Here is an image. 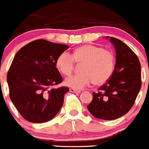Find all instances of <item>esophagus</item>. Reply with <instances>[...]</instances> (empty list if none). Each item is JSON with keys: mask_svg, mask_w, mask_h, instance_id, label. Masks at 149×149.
<instances>
[{"mask_svg": "<svg viewBox=\"0 0 149 149\" xmlns=\"http://www.w3.org/2000/svg\"><path fill=\"white\" fill-rule=\"evenodd\" d=\"M70 91L72 93H80V91H77V90H75L74 88H70Z\"/></svg>", "mask_w": 149, "mask_h": 149, "instance_id": "obj_1", "label": "esophagus"}]
</instances>
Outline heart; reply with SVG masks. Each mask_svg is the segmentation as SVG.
Returning a JSON list of instances; mask_svg holds the SVG:
<instances>
[{
    "label": "heart",
    "instance_id": "obj_1",
    "mask_svg": "<svg viewBox=\"0 0 149 149\" xmlns=\"http://www.w3.org/2000/svg\"><path fill=\"white\" fill-rule=\"evenodd\" d=\"M115 56L112 51L93 45H84L74 50L72 56L67 52L60 54L56 66L63 75L70 76L74 69V62L82 64L81 74L66 79L65 84L74 89L80 90L93 83L95 85L107 82L114 72Z\"/></svg>",
    "mask_w": 149,
    "mask_h": 149
}]
</instances>
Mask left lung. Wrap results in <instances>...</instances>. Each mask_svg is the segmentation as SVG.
I'll use <instances>...</instances> for the list:
<instances>
[{"mask_svg":"<svg viewBox=\"0 0 149 149\" xmlns=\"http://www.w3.org/2000/svg\"><path fill=\"white\" fill-rule=\"evenodd\" d=\"M110 42L116 50L114 72L96 93L93 92L88 106L93 117L104 120H116L127 113L141 88V67L136 54L117 38L111 37Z\"/></svg>","mask_w":149,"mask_h":149,"instance_id":"obj_1","label":"left lung"}]
</instances>
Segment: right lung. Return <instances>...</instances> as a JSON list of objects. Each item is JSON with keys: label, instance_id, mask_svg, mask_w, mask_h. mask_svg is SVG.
Here are the masks:
<instances>
[{"label": "right lung", "instance_id": "add662e5", "mask_svg": "<svg viewBox=\"0 0 149 149\" xmlns=\"http://www.w3.org/2000/svg\"><path fill=\"white\" fill-rule=\"evenodd\" d=\"M69 45L36 40L16 54L7 74L9 96L27 121L52 120L61 109L67 87L52 88L63 81L56 61Z\"/></svg>", "mask_w": 149, "mask_h": 149}]
</instances>
